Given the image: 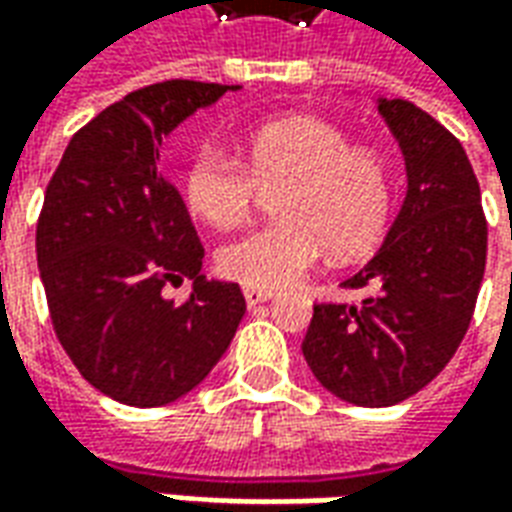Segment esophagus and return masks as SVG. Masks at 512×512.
Instances as JSON below:
<instances>
[{
    "mask_svg": "<svg viewBox=\"0 0 512 512\" xmlns=\"http://www.w3.org/2000/svg\"><path fill=\"white\" fill-rule=\"evenodd\" d=\"M244 299L249 307H257V304H266L268 299H274L271 290H260V288H244Z\"/></svg>",
    "mask_w": 512,
    "mask_h": 512,
    "instance_id": "obj_1",
    "label": "esophagus"
}]
</instances>
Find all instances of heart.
Listing matches in <instances>:
<instances>
[{"label": "heart", "mask_w": 512, "mask_h": 512, "mask_svg": "<svg viewBox=\"0 0 512 512\" xmlns=\"http://www.w3.org/2000/svg\"><path fill=\"white\" fill-rule=\"evenodd\" d=\"M246 164L205 145L183 172L189 211L213 224H241L257 189H278L279 222L238 235L219 249L216 266L246 288H288L332 249L356 257L373 249L389 219V178L367 150L351 147L343 128L315 115H285L249 128Z\"/></svg>", "instance_id": "1"}]
</instances>
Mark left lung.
<instances>
[{
    "mask_svg": "<svg viewBox=\"0 0 512 512\" xmlns=\"http://www.w3.org/2000/svg\"><path fill=\"white\" fill-rule=\"evenodd\" d=\"M378 112L406 161V197L376 255L345 279L362 304H315L301 343L312 376L345 403L395 406L439 376L483 282L480 186L461 142L403 98Z\"/></svg>",
    "mask_w": 512,
    "mask_h": 512,
    "instance_id": "8db88e82",
    "label": "left lung"
}]
</instances>
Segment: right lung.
<instances>
[{
    "mask_svg": "<svg viewBox=\"0 0 512 512\" xmlns=\"http://www.w3.org/2000/svg\"><path fill=\"white\" fill-rule=\"evenodd\" d=\"M241 84L172 79L106 106L73 134L38 222V268L54 332L90 384L117 403L167 406L200 386L244 318L235 282L208 279L202 244L164 178L161 145ZM192 279L183 305L167 281Z\"/></svg>",
    "mask_w": 512,
    "mask_h": 512,
    "instance_id": "obj_1",
    "label": "right lung"
}]
</instances>
